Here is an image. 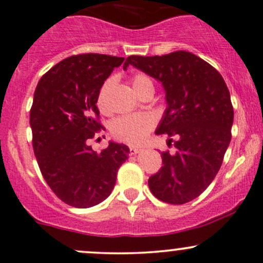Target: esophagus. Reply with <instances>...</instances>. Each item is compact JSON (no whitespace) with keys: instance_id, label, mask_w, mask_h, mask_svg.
<instances>
[{"instance_id":"obj_1","label":"esophagus","mask_w":263,"mask_h":263,"mask_svg":"<svg viewBox=\"0 0 263 263\" xmlns=\"http://www.w3.org/2000/svg\"><path fill=\"white\" fill-rule=\"evenodd\" d=\"M141 151V148L139 147H129V155H136Z\"/></svg>"}]
</instances>
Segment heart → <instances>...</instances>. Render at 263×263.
Instances as JSON below:
<instances>
[{
  "label": "heart",
  "mask_w": 263,
  "mask_h": 263,
  "mask_svg": "<svg viewBox=\"0 0 263 263\" xmlns=\"http://www.w3.org/2000/svg\"><path fill=\"white\" fill-rule=\"evenodd\" d=\"M132 87L137 95H141L146 88L153 87V81L146 74L137 73L131 78ZM113 87V79H107L98 93L97 104L102 112H108V95ZM156 118L151 113H142L136 116H121L109 124V131L113 139L128 145H140L154 129Z\"/></svg>",
  "instance_id": "1"
}]
</instances>
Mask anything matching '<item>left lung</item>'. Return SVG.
Wrapping results in <instances>:
<instances>
[{
    "mask_svg": "<svg viewBox=\"0 0 263 263\" xmlns=\"http://www.w3.org/2000/svg\"><path fill=\"white\" fill-rule=\"evenodd\" d=\"M162 83L167 108L156 129L176 154L161 153L162 166L148 179L151 193L168 204L193 200L213 181L232 139L233 106L219 71L189 51L126 59Z\"/></svg>",
    "mask_w": 263,
    "mask_h": 263,
    "instance_id": "1",
    "label": "left lung"
}]
</instances>
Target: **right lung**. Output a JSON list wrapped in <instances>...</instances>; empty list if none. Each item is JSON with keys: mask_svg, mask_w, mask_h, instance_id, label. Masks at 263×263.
<instances>
[{"mask_svg": "<svg viewBox=\"0 0 263 263\" xmlns=\"http://www.w3.org/2000/svg\"><path fill=\"white\" fill-rule=\"evenodd\" d=\"M124 58L79 54L54 65L39 81L30 109L32 147L39 167L60 200L76 208L103 201L116 184L129 150L109 142L96 153L88 141L104 129L97 98Z\"/></svg>", "mask_w": 263, "mask_h": 263, "instance_id": "right-lung-1", "label": "right lung"}]
</instances>
